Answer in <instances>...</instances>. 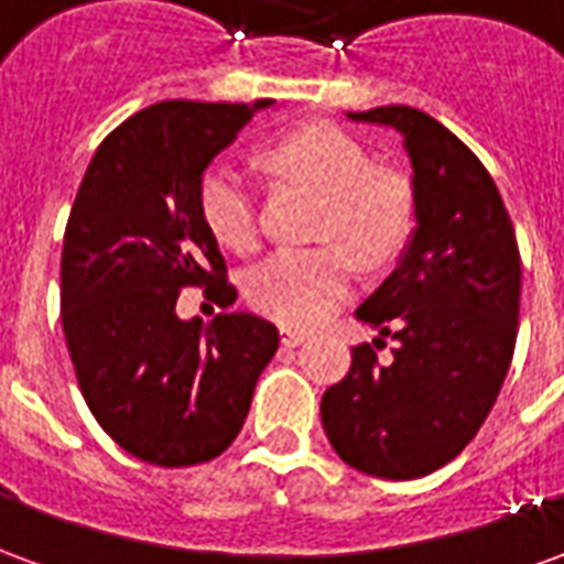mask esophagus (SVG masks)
Returning <instances> with one entry per match:
<instances>
[{
    "label": "esophagus",
    "mask_w": 564,
    "mask_h": 564,
    "mask_svg": "<svg viewBox=\"0 0 564 564\" xmlns=\"http://www.w3.org/2000/svg\"><path fill=\"white\" fill-rule=\"evenodd\" d=\"M307 335L299 329H281V344L283 347H299V344L305 341Z\"/></svg>",
    "instance_id": "34e87169"
}]
</instances>
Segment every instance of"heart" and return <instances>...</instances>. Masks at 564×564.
I'll use <instances>...</instances> for the list:
<instances>
[{
  "instance_id": "heart-1",
  "label": "heart",
  "mask_w": 564,
  "mask_h": 564,
  "mask_svg": "<svg viewBox=\"0 0 564 564\" xmlns=\"http://www.w3.org/2000/svg\"><path fill=\"white\" fill-rule=\"evenodd\" d=\"M265 156L271 169L323 196L317 238L338 241L278 250L250 271L247 293L253 307L283 326L307 329L354 290L351 252L366 265H383L402 250L414 226V186L399 169L375 165L354 135L326 123L295 129L274 141ZM198 208L223 247L247 253L259 245L257 189L238 165L214 162L202 174Z\"/></svg>"
}]
</instances>
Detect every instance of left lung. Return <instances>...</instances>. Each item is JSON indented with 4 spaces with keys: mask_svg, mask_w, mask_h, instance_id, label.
<instances>
[{
    "mask_svg": "<svg viewBox=\"0 0 564 564\" xmlns=\"http://www.w3.org/2000/svg\"><path fill=\"white\" fill-rule=\"evenodd\" d=\"M347 117L402 132L416 229L395 271L356 307L393 335V359L383 367L371 344L354 347L319 416L356 471L414 480L456 459L496 404L517 344L520 250L496 181L435 117L408 105Z\"/></svg>",
    "mask_w": 564,
    "mask_h": 564,
    "instance_id": "left-lung-1",
    "label": "left lung"
}]
</instances>
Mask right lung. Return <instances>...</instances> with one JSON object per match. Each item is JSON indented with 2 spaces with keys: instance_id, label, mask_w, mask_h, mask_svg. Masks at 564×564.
<instances>
[{
  "instance_id": "add662e5",
  "label": "right lung",
  "mask_w": 564,
  "mask_h": 564,
  "mask_svg": "<svg viewBox=\"0 0 564 564\" xmlns=\"http://www.w3.org/2000/svg\"><path fill=\"white\" fill-rule=\"evenodd\" d=\"M274 105L156 102L93 153L63 238L59 305L84 402L135 459L186 468L232 444L262 368L278 354L269 319L174 314L186 286L235 302L217 238L198 208L208 162Z\"/></svg>"
}]
</instances>
